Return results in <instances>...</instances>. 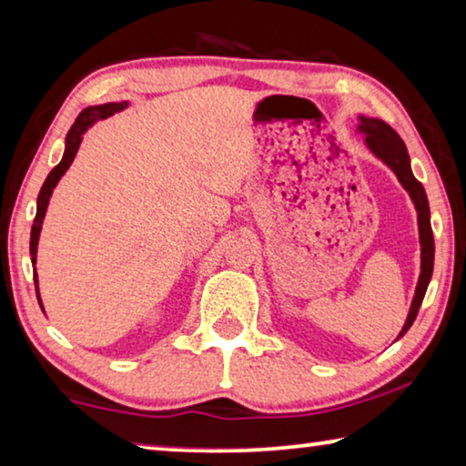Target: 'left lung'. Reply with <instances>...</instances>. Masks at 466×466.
I'll return each mask as SVG.
<instances>
[{
  "label": "left lung",
  "instance_id": "left-lung-1",
  "mask_svg": "<svg viewBox=\"0 0 466 466\" xmlns=\"http://www.w3.org/2000/svg\"><path fill=\"white\" fill-rule=\"evenodd\" d=\"M357 119H360L357 132L366 137L363 138L366 140V147L382 161V164H387L390 170L395 172L397 180H400L401 187L410 193V199H412L418 214V235H420V278H418V283H416V292L412 299V307H410L408 319L403 323L400 336H397V339H401V336L412 328V323L418 315V309L422 305L424 292H427L429 288L431 275H433L435 241H433V231H431L429 199H427V193H424V187L414 178L412 167H410V155H408L406 145H403V140L400 138V134H397L389 124H384L382 119L363 117V116H360Z\"/></svg>",
  "mask_w": 466,
  "mask_h": 466
}]
</instances>
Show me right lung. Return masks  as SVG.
Returning <instances> with one entry per match:
<instances>
[{
  "label": "right lung",
  "mask_w": 466,
  "mask_h": 466,
  "mask_svg": "<svg viewBox=\"0 0 466 466\" xmlns=\"http://www.w3.org/2000/svg\"><path fill=\"white\" fill-rule=\"evenodd\" d=\"M126 106H127V100H121V103H105V105H96V106H87V109L79 113L76 124L71 126V130L65 138L63 159H60V164L48 174V178H46L42 191H39V195H37V214H35V220H33V228H31V262H33V265L37 262L39 233H42V225H44V218H46V210H48L52 191H54V187L58 185V180L63 178V174L69 170L73 159H76L77 149H79V145H82V138H84V134L87 132V127H90L92 124H96L98 119H106V117H111L113 113L124 111ZM35 288H37V299H39L37 275H35Z\"/></svg>",
  "instance_id": "right-lung-1"
}]
</instances>
